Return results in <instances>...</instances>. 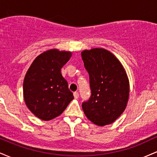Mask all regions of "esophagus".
I'll use <instances>...</instances> for the list:
<instances>
[{
	"instance_id": "esophagus-1",
	"label": "esophagus",
	"mask_w": 157,
	"mask_h": 157,
	"mask_svg": "<svg viewBox=\"0 0 157 157\" xmlns=\"http://www.w3.org/2000/svg\"><path fill=\"white\" fill-rule=\"evenodd\" d=\"M74 97H75V99H77L79 97V94L78 92H75L74 93Z\"/></svg>"
}]
</instances>
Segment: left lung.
I'll list each match as a JSON object with an SVG mask.
<instances>
[{
    "mask_svg": "<svg viewBox=\"0 0 157 157\" xmlns=\"http://www.w3.org/2000/svg\"><path fill=\"white\" fill-rule=\"evenodd\" d=\"M89 75L91 96L82 103L87 118L99 126L112 123L127 105L129 82L123 66L104 48L85 50L81 53Z\"/></svg>",
    "mask_w": 157,
    "mask_h": 157,
    "instance_id": "obj_1",
    "label": "left lung"
}]
</instances>
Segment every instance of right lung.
Segmentation results:
<instances>
[{
    "mask_svg": "<svg viewBox=\"0 0 157 157\" xmlns=\"http://www.w3.org/2000/svg\"><path fill=\"white\" fill-rule=\"evenodd\" d=\"M71 57V52L48 50L37 57L27 71L23 82L24 100L40 120L58 117L74 99L60 72Z\"/></svg>",
    "mask_w": 157,
    "mask_h": 157,
    "instance_id": "1",
    "label": "right lung"
}]
</instances>
